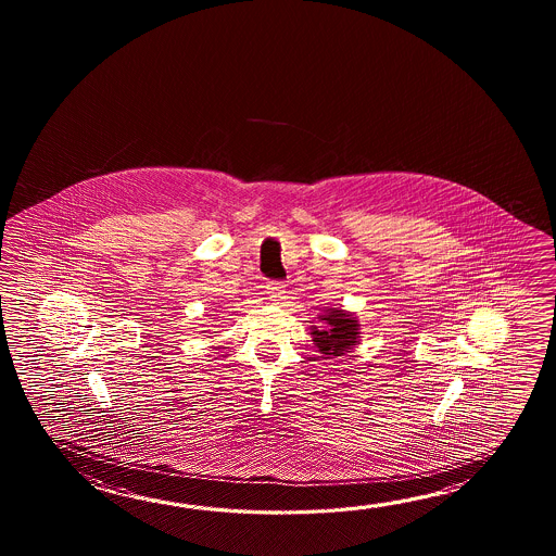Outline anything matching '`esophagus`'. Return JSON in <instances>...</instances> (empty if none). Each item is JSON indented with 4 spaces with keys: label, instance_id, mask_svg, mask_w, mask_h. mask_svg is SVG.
<instances>
[{
    "label": "esophagus",
    "instance_id": "1",
    "mask_svg": "<svg viewBox=\"0 0 556 556\" xmlns=\"http://www.w3.org/2000/svg\"><path fill=\"white\" fill-rule=\"evenodd\" d=\"M266 294L274 302H280L282 300L283 294H286V286L282 282H268L266 283Z\"/></svg>",
    "mask_w": 556,
    "mask_h": 556
}]
</instances>
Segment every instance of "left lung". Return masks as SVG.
Wrapping results in <instances>:
<instances>
[{
    "mask_svg": "<svg viewBox=\"0 0 556 556\" xmlns=\"http://www.w3.org/2000/svg\"><path fill=\"white\" fill-rule=\"evenodd\" d=\"M318 319V326H312L309 333L312 342L316 343L319 354L326 355V359L354 350L359 342V324L352 312L328 307Z\"/></svg>",
    "mask_w": 556,
    "mask_h": 556,
    "instance_id": "obj_1",
    "label": "left lung"
}]
</instances>
